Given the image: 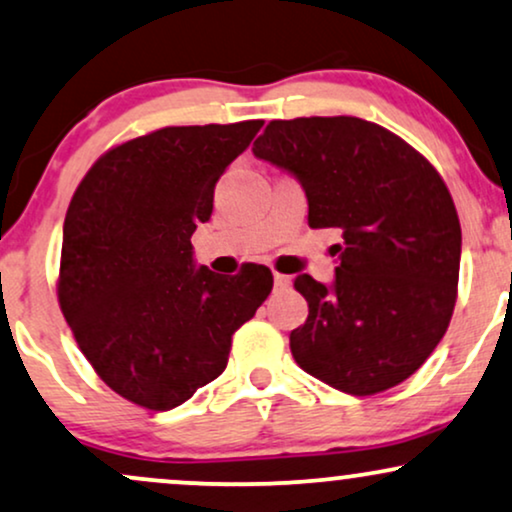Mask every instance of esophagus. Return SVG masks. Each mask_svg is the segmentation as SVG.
Listing matches in <instances>:
<instances>
[{
    "label": "esophagus",
    "mask_w": 512,
    "mask_h": 512,
    "mask_svg": "<svg viewBox=\"0 0 512 512\" xmlns=\"http://www.w3.org/2000/svg\"><path fill=\"white\" fill-rule=\"evenodd\" d=\"M274 286L279 288V291H281V288H288V286H291V276L274 272Z\"/></svg>",
    "instance_id": "esophagus-1"
}]
</instances>
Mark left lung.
<instances>
[{
    "mask_svg": "<svg viewBox=\"0 0 512 512\" xmlns=\"http://www.w3.org/2000/svg\"><path fill=\"white\" fill-rule=\"evenodd\" d=\"M255 157L291 171L312 229H341L336 279H295L310 307L291 331L307 374L374 396L424 365L458 298L460 221L439 171L415 147L357 116L269 121Z\"/></svg>",
    "mask_w": 512,
    "mask_h": 512,
    "instance_id": "obj_1",
    "label": "left lung"
}]
</instances>
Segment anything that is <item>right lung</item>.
I'll list each match as a JSON object with an SVG mask.
<instances>
[{
  "instance_id": "add662e5",
  "label": "right lung",
  "mask_w": 512,
  "mask_h": 512,
  "mask_svg": "<svg viewBox=\"0 0 512 512\" xmlns=\"http://www.w3.org/2000/svg\"><path fill=\"white\" fill-rule=\"evenodd\" d=\"M264 121L166 126L90 166L64 221L57 295L78 348L109 389L171 410L226 369L231 336L274 276L243 264L195 269L190 236L212 217L214 186Z\"/></svg>"
}]
</instances>
